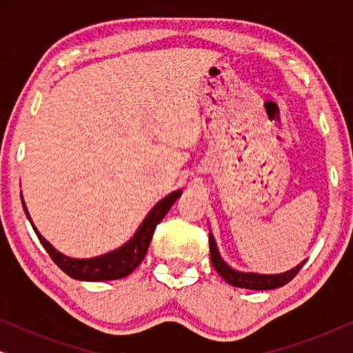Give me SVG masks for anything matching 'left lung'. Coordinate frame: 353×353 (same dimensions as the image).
I'll return each instance as SVG.
<instances>
[{
	"instance_id": "obj_1",
	"label": "left lung",
	"mask_w": 353,
	"mask_h": 353,
	"mask_svg": "<svg viewBox=\"0 0 353 353\" xmlns=\"http://www.w3.org/2000/svg\"><path fill=\"white\" fill-rule=\"evenodd\" d=\"M209 245H210V262L216 270V273H219L226 283L231 284V286L252 289V291H268V289H276V288L284 286V284H288L299 272H301L303 263H305V260H302L297 267L288 270V272L284 273H276V274L239 272V270L230 267V265L223 260V257H221L212 231L209 233Z\"/></svg>"
}]
</instances>
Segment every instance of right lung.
<instances>
[{
	"instance_id": "right-lung-1",
	"label": "right lung",
	"mask_w": 353,
	"mask_h": 353,
	"mask_svg": "<svg viewBox=\"0 0 353 353\" xmlns=\"http://www.w3.org/2000/svg\"><path fill=\"white\" fill-rule=\"evenodd\" d=\"M181 194L183 191L176 190L159 201L157 204L149 210V214L144 216L141 225L138 226V230L134 231L132 238H130L125 244L120 245V248L90 259H75L59 252L50 241H46L40 234V231H38L37 226L33 225L22 194L21 199L27 219L32 223L33 230H35L38 239H40L43 248L46 249V252L50 254V257L54 260V263L62 270V272L69 274L70 278L79 279V281H112V279L128 276V274L143 262L144 255L148 252L149 244H151L154 230H156V226L161 223L163 216L167 215V212L170 210V207L175 204L178 197Z\"/></svg>"
}]
</instances>
